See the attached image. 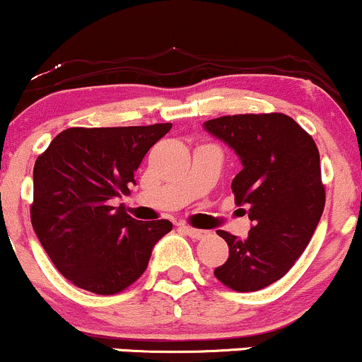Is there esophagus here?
<instances>
[{"label":"esophagus","mask_w":362,"mask_h":362,"mask_svg":"<svg viewBox=\"0 0 362 362\" xmlns=\"http://www.w3.org/2000/svg\"><path fill=\"white\" fill-rule=\"evenodd\" d=\"M181 228H182V232L186 233V235L192 237V238H197V240H200V238H204L207 235L206 230H197V228H192V226H185V225H182Z\"/></svg>","instance_id":"34e87169"}]
</instances>
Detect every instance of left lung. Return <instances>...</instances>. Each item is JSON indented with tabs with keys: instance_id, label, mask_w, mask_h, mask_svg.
Here are the masks:
<instances>
[{
	"instance_id": "1",
	"label": "left lung",
	"mask_w": 362,
	"mask_h": 362,
	"mask_svg": "<svg viewBox=\"0 0 362 362\" xmlns=\"http://www.w3.org/2000/svg\"><path fill=\"white\" fill-rule=\"evenodd\" d=\"M204 127L240 158L232 192L252 221L245 238L218 230L230 255L214 275L233 291H258L288 274L317 228L326 202L319 150L282 113L219 117Z\"/></svg>"
}]
</instances>
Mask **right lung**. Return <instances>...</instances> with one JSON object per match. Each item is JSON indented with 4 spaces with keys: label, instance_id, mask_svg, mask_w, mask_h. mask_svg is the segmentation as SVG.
Here are the masks:
<instances>
[{
    "label": "right lung",
    "instance_id": "obj_1",
    "mask_svg": "<svg viewBox=\"0 0 362 362\" xmlns=\"http://www.w3.org/2000/svg\"><path fill=\"white\" fill-rule=\"evenodd\" d=\"M173 124L73 127L36 158L31 223L52 263L74 286L117 294L146 270L153 245L173 230L169 219L137 221L115 200Z\"/></svg>",
    "mask_w": 362,
    "mask_h": 362
}]
</instances>
